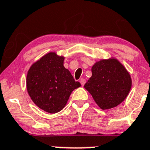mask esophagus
<instances>
[{
    "mask_svg": "<svg viewBox=\"0 0 150 150\" xmlns=\"http://www.w3.org/2000/svg\"><path fill=\"white\" fill-rule=\"evenodd\" d=\"M80 82H81V85H82V86H83L84 84H85V83H86V80L84 79V78H81V81H80Z\"/></svg>",
    "mask_w": 150,
    "mask_h": 150,
    "instance_id": "1",
    "label": "esophagus"
}]
</instances>
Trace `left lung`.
Wrapping results in <instances>:
<instances>
[{
  "label": "left lung",
  "instance_id": "8db88e82",
  "mask_svg": "<svg viewBox=\"0 0 150 150\" xmlns=\"http://www.w3.org/2000/svg\"><path fill=\"white\" fill-rule=\"evenodd\" d=\"M91 72L84 87L103 110L116 107L128 95L131 78L118 60L110 59L96 62Z\"/></svg>",
  "mask_w": 150,
  "mask_h": 150
}]
</instances>
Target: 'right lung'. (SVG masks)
Returning a JSON list of instances; mask_svg holds the SVG:
<instances>
[{
  "label": "right lung",
  "mask_w": 150,
  "mask_h": 150,
  "mask_svg": "<svg viewBox=\"0 0 150 150\" xmlns=\"http://www.w3.org/2000/svg\"><path fill=\"white\" fill-rule=\"evenodd\" d=\"M64 58L49 53L30 67L26 86L30 98L40 108L55 114L64 108L71 93L81 86L64 67Z\"/></svg>",
  "instance_id": "right-lung-1"
}]
</instances>
